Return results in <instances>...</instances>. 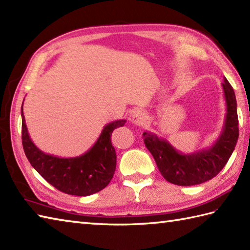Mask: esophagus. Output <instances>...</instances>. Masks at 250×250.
Returning <instances> with one entry per match:
<instances>
[{"mask_svg": "<svg viewBox=\"0 0 250 250\" xmlns=\"http://www.w3.org/2000/svg\"><path fill=\"white\" fill-rule=\"evenodd\" d=\"M146 120H147V116L142 109L135 110L131 116V121L136 125H142Z\"/></svg>", "mask_w": 250, "mask_h": 250, "instance_id": "1", "label": "esophagus"}]
</instances>
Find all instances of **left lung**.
Returning a JSON list of instances; mask_svg holds the SVG:
<instances>
[{"mask_svg": "<svg viewBox=\"0 0 250 250\" xmlns=\"http://www.w3.org/2000/svg\"><path fill=\"white\" fill-rule=\"evenodd\" d=\"M221 84L227 113L221 133L211 146L192 153H183L152 132L143 133L145 146L168 183L177 186L205 183L215 177L229 161L238 139L237 104L234 90L227 78Z\"/></svg>", "mask_w": 250, "mask_h": 250, "instance_id": "8db88e82", "label": "left lung"}]
</instances>
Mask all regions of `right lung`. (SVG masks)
I'll use <instances>...</instances> for the list:
<instances>
[{"label":"right lung","mask_w":250,"mask_h":250,"mask_svg":"<svg viewBox=\"0 0 250 250\" xmlns=\"http://www.w3.org/2000/svg\"><path fill=\"white\" fill-rule=\"evenodd\" d=\"M21 118L25 156L31 166L51 186L67 194L87 196L99 192L109 184L115 174L117 158L115 148L111 145V134L115 129L124 126L125 119L115 120L106 125L98 141L83 155L60 158L45 153L32 142L22 106Z\"/></svg>","instance_id":"obj_1"}]
</instances>
